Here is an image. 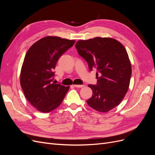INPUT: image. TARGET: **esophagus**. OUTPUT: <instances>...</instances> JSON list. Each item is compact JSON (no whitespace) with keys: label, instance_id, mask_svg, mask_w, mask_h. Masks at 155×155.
<instances>
[{"label":"esophagus","instance_id":"1","mask_svg":"<svg viewBox=\"0 0 155 155\" xmlns=\"http://www.w3.org/2000/svg\"><path fill=\"white\" fill-rule=\"evenodd\" d=\"M74 86L76 88H82L84 87L83 85H74Z\"/></svg>","mask_w":155,"mask_h":155}]
</instances>
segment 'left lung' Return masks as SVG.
I'll return each mask as SVG.
<instances>
[{
	"label": "left lung",
	"mask_w": 155,
	"mask_h": 155,
	"mask_svg": "<svg viewBox=\"0 0 155 155\" xmlns=\"http://www.w3.org/2000/svg\"><path fill=\"white\" fill-rule=\"evenodd\" d=\"M75 46L91 71H97V85H88L92 90L88 105L98 112H109L120 104L129 89L132 68L127 52L110 37L79 40Z\"/></svg>",
	"instance_id": "obj_1"
}]
</instances>
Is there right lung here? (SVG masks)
<instances>
[{
	"label": "right lung",
	"mask_w": 155,
	"mask_h": 155,
	"mask_svg": "<svg viewBox=\"0 0 155 155\" xmlns=\"http://www.w3.org/2000/svg\"><path fill=\"white\" fill-rule=\"evenodd\" d=\"M75 42L47 36L35 42L26 52L21 71V86L26 99L39 111L55 109L68 92L70 87L53 81V71L59 58Z\"/></svg>",
	"instance_id": "right-lung-1"
}]
</instances>
